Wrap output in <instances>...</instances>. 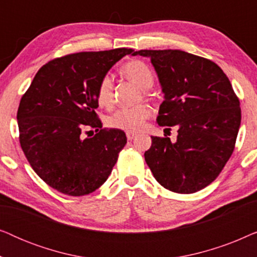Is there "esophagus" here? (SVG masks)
Returning a JSON list of instances; mask_svg holds the SVG:
<instances>
[{
  "instance_id": "esophagus-1",
  "label": "esophagus",
  "mask_w": 257,
  "mask_h": 257,
  "mask_svg": "<svg viewBox=\"0 0 257 257\" xmlns=\"http://www.w3.org/2000/svg\"><path fill=\"white\" fill-rule=\"evenodd\" d=\"M136 133L135 132H126V137H127V139L128 140H132V139H135L136 138Z\"/></svg>"
}]
</instances>
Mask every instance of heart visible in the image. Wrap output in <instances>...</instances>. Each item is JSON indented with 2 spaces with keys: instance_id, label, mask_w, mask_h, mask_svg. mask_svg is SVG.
Instances as JSON below:
<instances>
[{
  "instance_id": "b5f03b06",
  "label": "heart",
  "mask_w": 257,
  "mask_h": 257,
  "mask_svg": "<svg viewBox=\"0 0 257 257\" xmlns=\"http://www.w3.org/2000/svg\"><path fill=\"white\" fill-rule=\"evenodd\" d=\"M121 73L135 82L140 89L149 90L154 85V72L145 62L130 61L121 66ZM97 101L100 106H110L113 101V79L111 76L101 77L97 85ZM151 110L145 104L132 107H121L107 117V125L112 128L127 132H138L145 125Z\"/></svg>"
}]
</instances>
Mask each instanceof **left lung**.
Returning <instances> with one entry per match:
<instances>
[{"label": "left lung", "instance_id": "1", "mask_svg": "<svg viewBox=\"0 0 257 257\" xmlns=\"http://www.w3.org/2000/svg\"><path fill=\"white\" fill-rule=\"evenodd\" d=\"M151 58L165 93L157 121L177 126V142L151 137L145 160L168 191L191 194L219 177L229 160L241 124L240 100L221 68L181 50H139Z\"/></svg>", "mask_w": 257, "mask_h": 257}]
</instances>
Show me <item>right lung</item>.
<instances>
[{"label":"right lung","mask_w":257,"mask_h":257,"mask_svg":"<svg viewBox=\"0 0 257 257\" xmlns=\"http://www.w3.org/2000/svg\"><path fill=\"white\" fill-rule=\"evenodd\" d=\"M131 54L135 50L119 48L51 59L21 98L17 122L24 156L38 177L63 194L99 188L126 145L124 131L103 128L96 92L111 66Z\"/></svg>","instance_id":"obj_1"}]
</instances>
